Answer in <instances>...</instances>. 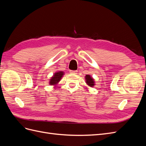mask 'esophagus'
I'll use <instances>...</instances> for the list:
<instances>
[{
  "instance_id": "34e87169",
  "label": "esophagus",
  "mask_w": 146,
  "mask_h": 146,
  "mask_svg": "<svg viewBox=\"0 0 146 146\" xmlns=\"http://www.w3.org/2000/svg\"><path fill=\"white\" fill-rule=\"evenodd\" d=\"M70 74H77V70H70Z\"/></svg>"
}]
</instances>
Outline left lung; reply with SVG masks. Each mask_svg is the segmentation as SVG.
Masks as SVG:
<instances>
[{
  "label": "left lung",
  "instance_id": "left-lung-1",
  "mask_svg": "<svg viewBox=\"0 0 146 146\" xmlns=\"http://www.w3.org/2000/svg\"><path fill=\"white\" fill-rule=\"evenodd\" d=\"M85 82L86 83V85L90 86V87H94L95 85V81L94 79L92 78L90 75H86V76L85 77Z\"/></svg>",
  "mask_w": 146,
  "mask_h": 146
}]
</instances>
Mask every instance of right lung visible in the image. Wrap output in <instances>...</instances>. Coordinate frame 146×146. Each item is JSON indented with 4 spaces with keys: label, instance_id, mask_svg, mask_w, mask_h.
<instances>
[{
    "label": "right lung",
    "instance_id": "1",
    "mask_svg": "<svg viewBox=\"0 0 146 146\" xmlns=\"http://www.w3.org/2000/svg\"><path fill=\"white\" fill-rule=\"evenodd\" d=\"M64 72L63 71L55 72V73H54V76H52V77L50 78L49 85L54 86H56L57 84H58L61 80V78L64 76Z\"/></svg>",
    "mask_w": 146,
    "mask_h": 146
}]
</instances>
